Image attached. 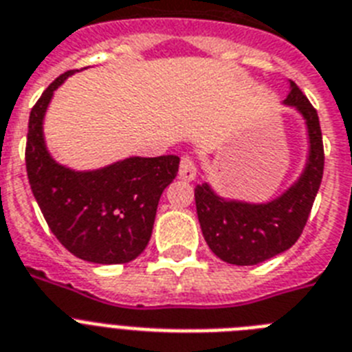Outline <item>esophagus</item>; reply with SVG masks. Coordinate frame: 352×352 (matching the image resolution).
Here are the masks:
<instances>
[{"label":"esophagus","instance_id":"esophagus-1","mask_svg":"<svg viewBox=\"0 0 352 352\" xmlns=\"http://www.w3.org/2000/svg\"><path fill=\"white\" fill-rule=\"evenodd\" d=\"M197 175V168H195L193 161L190 157L181 159V166H179V179H182L184 182H191Z\"/></svg>","mask_w":352,"mask_h":352}]
</instances>
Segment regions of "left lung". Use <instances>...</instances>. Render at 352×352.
<instances>
[{
  "label": "left lung",
  "mask_w": 352,
  "mask_h": 352,
  "mask_svg": "<svg viewBox=\"0 0 352 352\" xmlns=\"http://www.w3.org/2000/svg\"><path fill=\"white\" fill-rule=\"evenodd\" d=\"M283 100L304 121L308 152L299 177L267 202L221 197L209 182L195 188V204L206 243L221 261L247 267L285 252L299 240L318 193L324 171V146L317 111L297 84Z\"/></svg>",
  "instance_id": "1"
}]
</instances>
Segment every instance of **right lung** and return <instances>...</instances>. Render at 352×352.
Returning a JSON list of instances; mask_svg holds the SVG:
<instances>
[{"instance_id": "1", "label": "right lung", "mask_w": 352, "mask_h": 352, "mask_svg": "<svg viewBox=\"0 0 352 352\" xmlns=\"http://www.w3.org/2000/svg\"><path fill=\"white\" fill-rule=\"evenodd\" d=\"M76 71L52 82L32 109L28 181L50 229L73 256L98 265L129 263L146 249L159 199L177 177L181 159L132 155L94 170L55 161L44 140V118L53 93Z\"/></svg>"}]
</instances>
